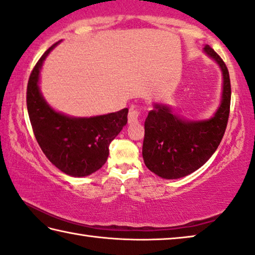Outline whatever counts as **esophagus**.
Here are the masks:
<instances>
[{
  "label": "esophagus",
  "mask_w": 255,
  "mask_h": 255,
  "mask_svg": "<svg viewBox=\"0 0 255 255\" xmlns=\"http://www.w3.org/2000/svg\"><path fill=\"white\" fill-rule=\"evenodd\" d=\"M140 117V110L137 106H131L129 108V112H128V123L129 124H135L139 120Z\"/></svg>",
  "instance_id": "obj_1"
}]
</instances>
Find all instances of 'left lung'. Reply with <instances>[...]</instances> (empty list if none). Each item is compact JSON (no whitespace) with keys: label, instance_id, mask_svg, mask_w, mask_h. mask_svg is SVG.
<instances>
[{"label":"left lung","instance_id":"1","mask_svg":"<svg viewBox=\"0 0 255 255\" xmlns=\"http://www.w3.org/2000/svg\"><path fill=\"white\" fill-rule=\"evenodd\" d=\"M205 53L219 64L224 77L220 107L211 119L187 121L170 108L154 104L145 120L143 159L145 165L165 179L185 177L201 168L219 146L227 127L232 88L227 67L213 48Z\"/></svg>","mask_w":255,"mask_h":255}]
</instances>
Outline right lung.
Masks as SVG:
<instances>
[{
    "mask_svg": "<svg viewBox=\"0 0 255 255\" xmlns=\"http://www.w3.org/2000/svg\"><path fill=\"white\" fill-rule=\"evenodd\" d=\"M56 42L35 64L27 85V110L38 145L52 164L72 177H85L107 162L109 145L127 124L128 109L91 118H72L52 109L39 92L42 64Z\"/></svg>",
    "mask_w": 255,
    "mask_h": 255,
    "instance_id": "right-lung-1",
    "label": "right lung"
}]
</instances>
